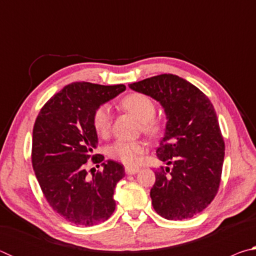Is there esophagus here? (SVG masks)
<instances>
[{"mask_svg":"<svg viewBox=\"0 0 256 256\" xmlns=\"http://www.w3.org/2000/svg\"><path fill=\"white\" fill-rule=\"evenodd\" d=\"M138 170H140V168H138V167H130V166L125 167V172H126V174H128V175L136 174V172H138Z\"/></svg>","mask_w":256,"mask_h":256,"instance_id":"34e87169","label":"esophagus"}]
</instances>
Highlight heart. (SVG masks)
<instances>
[{
  "label": "heart",
  "instance_id": "obj_1",
  "mask_svg": "<svg viewBox=\"0 0 256 256\" xmlns=\"http://www.w3.org/2000/svg\"><path fill=\"white\" fill-rule=\"evenodd\" d=\"M120 106L125 110L131 112L138 120H140L144 132L149 134H154L158 132L159 124L154 120L156 106L154 102L148 96L142 94H128L120 102ZM110 122L112 112L110 107L102 105L94 110L92 124L94 131L97 132L98 136H104L110 132ZM144 146L141 142L118 140L110 146L108 154H110V157L118 159L124 164H134L140 160L141 156L144 154Z\"/></svg>",
  "mask_w": 256,
  "mask_h": 256
}]
</instances>
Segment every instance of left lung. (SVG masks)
Masks as SVG:
<instances>
[{
	"label": "left lung",
	"mask_w": 256,
	"mask_h": 256,
	"mask_svg": "<svg viewBox=\"0 0 256 256\" xmlns=\"http://www.w3.org/2000/svg\"><path fill=\"white\" fill-rule=\"evenodd\" d=\"M128 86L158 102L167 120L157 157L172 170L154 172V209L168 220L192 218L214 200L222 177L224 144L214 108L200 89L174 74Z\"/></svg>",
	"instance_id": "8db88e82"
}]
</instances>
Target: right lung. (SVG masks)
<instances>
[{"label":"right lung","instance_id":"right-lung-1","mask_svg":"<svg viewBox=\"0 0 256 256\" xmlns=\"http://www.w3.org/2000/svg\"><path fill=\"white\" fill-rule=\"evenodd\" d=\"M125 89L124 84L74 82L54 94L34 122V175L53 210L76 226L104 222L115 210L114 190L125 175L123 164L107 160L102 164V172L89 176L86 162L98 146L94 110ZM92 159L102 162L104 157L98 154Z\"/></svg>","mask_w":256,"mask_h":256}]
</instances>
